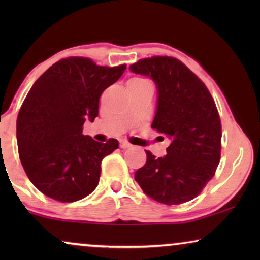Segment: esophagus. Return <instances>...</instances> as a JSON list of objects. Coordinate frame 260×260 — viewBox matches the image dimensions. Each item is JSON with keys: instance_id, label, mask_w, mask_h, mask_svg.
I'll return each mask as SVG.
<instances>
[{"instance_id": "1", "label": "esophagus", "mask_w": 260, "mask_h": 260, "mask_svg": "<svg viewBox=\"0 0 260 260\" xmlns=\"http://www.w3.org/2000/svg\"><path fill=\"white\" fill-rule=\"evenodd\" d=\"M130 147H131V144L127 143V142H125V141L120 142V148H122V149H127V148H130Z\"/></svg>"}]
</instances>
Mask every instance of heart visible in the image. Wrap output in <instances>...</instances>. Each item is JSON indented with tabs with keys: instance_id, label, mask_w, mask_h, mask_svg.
Returning a JSON list of instances; mask_svg holds the SVG:
<instances>
[{
	"instance_id": "heart-1",
	"label": "heart",
	"mask_w": 260,
	"mask_h": 260,
	"mask_svg": "<svg viewBox=\"0 0 260 260\" xmlns=\"http://www.w3.org/2000/svg\"><path fill=\"white\" fill-rule=\"evenodd\" d=\"M133 80H141V79H133Z\"/></svg>"
}]
</instances>
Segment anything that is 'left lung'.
Instances as JSON below:
<instances>
[{
    "label": "left lung",
    "mask_w": 260,
    "mask_h": 260,
    "mask_svg": "<svg viewBox=\"0 0 260 260\" xmlns=\"http://www.w3.org/2000/svg\"><path fill=\"white\" fill-rule=\"evenodd\" d=\"M151 78L157 91L154 127L170 140L167 155L135 173L142 190L155 201L180 205L198 197L214 176L221 150V123L205 84L177 59L152 56L130 66Z\"/></svg>",
    "instance_id": "left-lung-1"
}]
</instances>
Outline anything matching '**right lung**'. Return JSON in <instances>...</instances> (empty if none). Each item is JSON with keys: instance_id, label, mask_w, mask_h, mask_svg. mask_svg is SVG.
Instances as JSON below:
<instances>
[{"instance_id": "right-lung-1", "label": "right lung", "mask_w": 260, "mask_h": 260, "mask_svg": "<svg viewBox=\"0 0 260 260\" xmlns=\"http://www.w3.org/2000/svg\"><path fill=\"white\" fill-rule=\"evenodd\" d=\"M126 66H97L86 58L52 65L28 92L16 122L21 163L41 193L61 202L87 197L98 186L101 163L119 147L83 134L98 116L99 98Z\"/></svg>"}]
</instances>
